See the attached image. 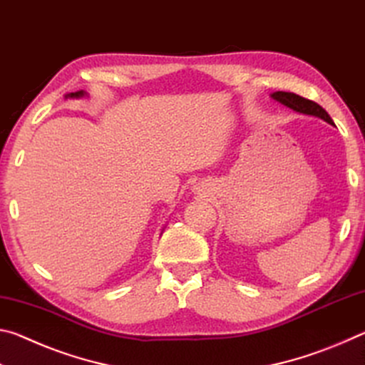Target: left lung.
Wrapping results in <instances>:
<instances>
[{
    "label": "left lung",
    "instance_id": "obj_1",
    "mask_svg": "<svg viewBox=\"0 0 365 365\" xmlns=\"http://www.w3.org/2000/svg\"><path fill=\"white\" fill-rule=\"evenodd\" d=\"M270 96L274 98L275 101L282 103L283 106L296 110V113L319 117V119L329 122L330 125H335V123H333V120H331V117L329 115V113H327V110L322 106H319L317 103H314L311 100H306V98H302V96L296 95V93H289V91H275V93H272Z\"/></svg>",
    "mask_w": 365,
    "mask_h": 365
}]
</instances>
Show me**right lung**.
I'll return each mask as SVG.
<instances>
[{"label": "right lung", "instance_id": "obj_1", "mask_svg": "<svg viewBox=\"0 0 365 365\" xmlns=\"http://www.w3.org/2000/svg\"><path fill=\"white\" fill-rule=\"evenodd\" d=\"M86 93L83 90H80V91H73V93H69V95H66V98H83Z\"/></svg>", "mask_w": 365, "mask_h": 365}]
</instances>
